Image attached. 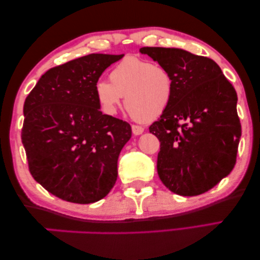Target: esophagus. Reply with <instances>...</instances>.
I'll return each mask as SVG.
<instances>
[{"label": "esophagus", "instance_id": "obj_1", "mask_svg": "<svg viewBox=\"0 0 260 260\" xmlns=\"http://www.w3.org/2000/svg\"><path fill=\"white\" fill-rule=\"evenodd\" d=\"M131 129H133V134L136 136H139L144 133V127L140 126V125H133L131 126Z\"/></svg>", "mask_w": 260, "mask_h": 260}]
</instances>
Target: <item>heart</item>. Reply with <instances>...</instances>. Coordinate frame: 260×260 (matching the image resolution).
<instances>
[{
  "instance_id": "heart-1",
  "label": "heart",
  "mask_w": 260,
  "mask_h": 260,
  "mask_svg": "<svg viewBox=\"0 0 260 260\" xmlns=\"http://www.w3.org/2000/svg\"><path fill=\"white\" fill-rule=\"evenodd\" d=\"M110 83L100 80L95 96L101 109L115 115L124 95V106L131 116L148 122L158 118L169 107L174 93V78L160 63L126 56L109 74Z\"/></svg>"
}]
</instances>
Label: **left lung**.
Here are the masks:
<instances>
[{
    "mask_svg": "<svg viewBox=\"0 0 260 260\" xmlns=\"http://www.w3.org/2000/svg\"><path fill=\"white\" fill-rule=\"evenodd\" d=\"M174 78L169 107L150 126L160 142L156 169L172 192L197 196L229 175L242 129L237 94L213 59L180 48L139 49Z\"/></svg>",
    "mask_w": 260,
    "mask_h": 260,
    "instance_id": "8db88e82",
    "label": "left lung"
}]
</instances>
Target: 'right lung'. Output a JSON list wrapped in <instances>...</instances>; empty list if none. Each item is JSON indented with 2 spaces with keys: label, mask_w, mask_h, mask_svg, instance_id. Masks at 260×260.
<instances>
[{
  "label": "right lung",
  "mask_w": 260,
  "mask_h": 260,
  "mask_svg": "<svg viewBox=\"0 0 260 260\" xmlns=\"http://www.w3.org/2000/svg\"><path fill=\"white\" fill-rule=\"evenodd\" d=\"M122 57L90 54L52 68L25 99L22 142L29 173L63 201L95 203L116 182L131 126L102 114L95 85Z\"/></svg>",
  "instance_id": "1"
}]
</instances>
